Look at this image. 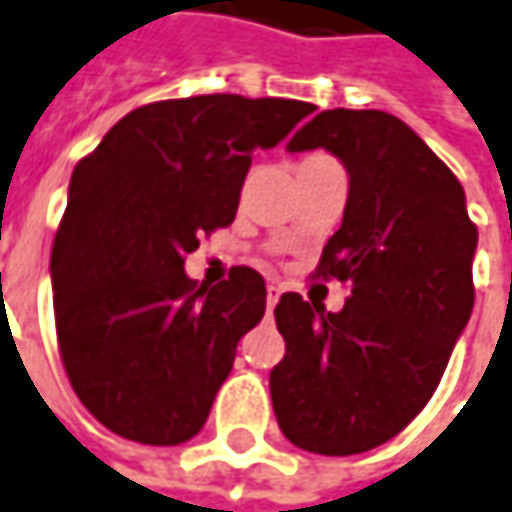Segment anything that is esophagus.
<instances>
[{"label":"esophagus","instance_id":"1","mask_svg":"<svg viewBox=\"0 0 512 512\" xmlns=\"http://www.w3.org/2000/svg\"><path fill=\"white\" fill-rule=\"evenodd\" d=\"M281 293H284V287H281V284H269V290H266V304H269V310H272V307L278 304Z\"/></svg>","mask_w":512,"mask_h":512}]
</instances>
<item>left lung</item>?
Masks as SVG:
<instances>
[{
	"label": "left lung",
	"mask_w": 512,
	"mask_h": 512,
	"mask_svg": "<svg viewBox=\"0 0 512 512\" xmlns=\"http://www.w3.org/2000/svg\"><path fill=\"white\" fill-rule=\"evenodd\" d=\"M310 149L349 172L343 225L316 278L349 281L351 296L340 313L281 296L287 351L269 393L293 445L346 457L393 440L437 390L472 316L478 228L454 172L393 114L322 111L287 143Z\"/></svg>",
	"instance_id": "left-lung-1"
}]
</instances>
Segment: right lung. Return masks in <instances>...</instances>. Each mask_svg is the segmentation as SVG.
<instances>
[{"mask_svg": "<svg viewBox=\"0 0 512 512\" xmlns=\"http://www.w3.org/2000/svg\"><path fill=\"white\" fill-rule=\"evenodd\" d=\"M316 108L234 93L152 102L72 169L52 246L58 349L81 404L143 445L196 437L237 343L266 310L249 266L196 287L184 257L234 222L257 149Z\"/></svg>", "mask_w": 512, "mask_h": 512, "instance_id": "1", "label": "right lung"}]
</instances>
